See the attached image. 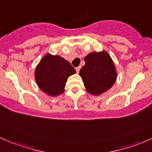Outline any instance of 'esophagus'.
Returning <instances> with one entry per match:
<instances>
[{
  "instance_id": "obj_1",
  "label": "esophagus",
  "mask_w": 152,
  "mask_h": 152,
  "mask_svg": "<svg viewBox=\"0 0 152 152\" xmlns=\"http://www.w3.org/2000/svg\"><path fill=\"white\" fill-rule=\"evenodd\" d=\"M80 68H81L80 66H79V67H76V68H75V69H76V72H77V73H79L80 70Z\"/></svg>"
}]
</instances>
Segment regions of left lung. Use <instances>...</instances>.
Returning <instances> with one entry per match:
<instances>
[{
  "label": "left lung",
  "instance_id": "obj_1",
  "mask_svg": "<svg viewBox=\"0 0 152 152\" xmlns=\"http://www.w3.org/2000/svg\"><path fill=\"white\" fill-rule=\"evenodd\" d=\"M85 64L80 70L85 89L88 93L99 95L110 89L117 77L115 64L105 51L92 52L85 57Z\"/></svg>",
  "mask_w": 152,
  "mask_h": 152
}]
</instances>
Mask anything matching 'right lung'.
<instances>
[{"instance_id":"1","label":"right lung","mask_w":152,"mask_h":152,"mask_svg":"<svg viewBox=\"0 0 152 152\" xmlns=\"http://www.w3.org/2000/svg\"><path fill=\"white\" fill-rule=\"evenodd\" d=\"M75 72V69L63 57L47 54L36 68L35 80L44 93L57 96L64 93L67 78Z\"/></svg>"}]
</instances>
